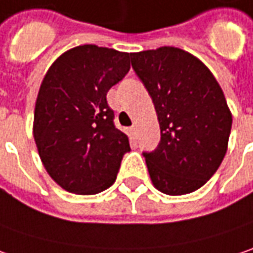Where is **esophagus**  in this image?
<instances>
[{"mask_svg":"<svg viewBox=\"0 0 253 253\" xmlns=\"http://www.w3.org/2000/svg\"><path fill=\"white\" fill-rule=\"evenodd\" d=\"M137 131H138L137 126H136V125H133V126H131V133H133L134 136H137Z\"/></svg>","mask_w":253,"mask_h":253,"instance_id":"esophagus-1","label":"esophagus"}]
</instances>
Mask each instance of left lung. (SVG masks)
Segmentation results:
<instances>
[{
  "instance_id": "left-lung-1",
  "label": "left lung",
  "mask_w": 253,
  "mask_h": 253,
  "mask_svg": "<svg viewBox=\"0 0 253 253\" xmlns=\"http://www.w3.org/2000/svg\"><path fill=\"white\" fill-rule=\"evenodd\" d=\"M131 66L153 99L161 140L144 153L153 185L167 195L197 191L221 166L232 113L205 63L174 46L130 53Z\"/></svg>"
}]
</instances>
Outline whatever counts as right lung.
<instances>
[{"label": "right lung", "instance_id": "1", "mask_svg": "<svg viewBox=\"0 0 253 253\" xmlns=\"http://www.w3.org/2000/svg\"><path fill=\"white\" fill-rule=\"evenodd\" d=\"M128 71L127 52L81 45L43 76L32 133L45 170L68 192L93 195L116 181L130 144L115 127L106 94Z\"/></svg>", "mask_w": 253, "mask_h": 253}]
</instances>
